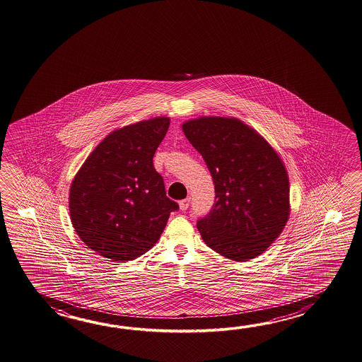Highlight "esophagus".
I'll use <instances>...</instances> for the list:
<instances>
[{"mask_svg":"<svg viewBox=\"0 0 362 362\" xmlns=\"http://www.w3.org/2000/svg\"><path fill=\"white\" fill-rule=\"evenodd\" d=\"M189 204H190V198L181 200V202H180V209H181V211H186L187 207H189Z\"/></svg>","mask_w":362,"mask_h":362,"instance_id":"obj_1","label":"esophagus"}]
</instances>
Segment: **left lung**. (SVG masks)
Masks as SVG:
<instances>
[{
  "label": "left lung",
  "mask_w": 362,
  "mask_h": 362,
  "mask_svg": "<svg viewBox=\"0 0 362 362\" xmlns=\"http://www.w3.org/2000/svg\"><path fill=\"white\" fill-rule=\"evenodd\" d=\"M215 184L212 211L197 226L209 248L233 262L264 254L290 217L285 163L259 132L237 117L200 116L182 124Z\"/></svg>",
  "instance_id": "8db88e82"
}]
</instances>
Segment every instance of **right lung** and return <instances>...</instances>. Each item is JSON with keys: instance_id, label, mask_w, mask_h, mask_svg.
Masks as SVG:
<instances>
[{"instance_id": "add662e5", "label": "right lung", "mask_w": 362, "mask_h": 362, "mask_svg": "<svg viewBox=\"0 0 362 362\" xmlns=\"http://www.w3.org/2000/svg\"><path fill=\"white\" fill-rule=\"evenodd\" d=\"M170 123L156 116L108 133L72 180V226L86 246L111 262L147 252L178 208L153 164Z\"/></svg>"}]
</instances>
